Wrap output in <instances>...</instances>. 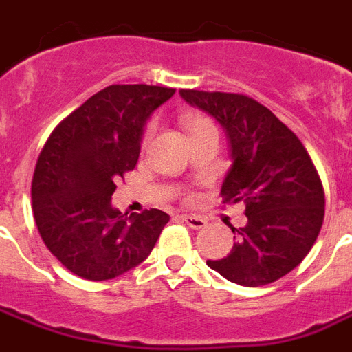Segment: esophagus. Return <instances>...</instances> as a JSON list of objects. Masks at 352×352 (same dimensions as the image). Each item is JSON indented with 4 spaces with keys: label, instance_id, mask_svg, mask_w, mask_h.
I'll return each instance as SVG.
<instances>
[{
    "label": "esophagus",
    "instance_id": "34e87169",
    "mask_svg": "<svg viewBox=\"0 0 352 352\" xmlns=\"http://www.w3.org/2000/svg\"><path fill=\"white\" fill-rule=\"evenodd\" d=\"M182 221L190 226L191 230H202V228L208 224V222H206V219H202V217H197V215H182Z\"/></svg>",
    "mask_w": 352,
    "mask_h": 352
}]
</instances>
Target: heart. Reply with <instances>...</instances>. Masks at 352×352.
<instances>
[{
    "mask_svg": "<svg viewBox=\"0 0 352 352\" xmlns=\"http://www.w3.org/2000/svg\"><path fill=\"white\" fill-rule=\"evenodd\" d=\"M182 124H184L186 131H188V137L197 135V133H201V131L206 130V128L213 126L210 119H206V117L202 116H197V113H186V116H182ZM151 131H153V128L150 126L146 130V133H144V139H142L144 144L150 141Z\"/></svg>",
    "mask_w": 352,
    "mask_h": 352,
    "instance_id": "heart-1",
    "label": "heart"
}]
</instances>
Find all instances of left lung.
Masks as SVG:
<instances>
[{"mask_svg": "<svg viewBox=\"0 0 352 352\" xmlns=\"http://www.w3.org/2000/svg\"><path fill=\"white\" fill-rule=\"evenodd\" d=\"M179 94L226 131L231 166L221 193L226 202L245 204V226L231 228L236 233L231 253L208 265L239 285L271 284L304 260L324 222V188L315 164L298 137L251 97Z\"/></svg>", "mask_w": 352, "mask_h": 352, "instance_id": "obj_1", "label": "left lung"}]
</instances>
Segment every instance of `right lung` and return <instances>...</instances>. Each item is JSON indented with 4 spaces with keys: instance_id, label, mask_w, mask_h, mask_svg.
<instances>
[{
    "instance_id": "obj_1",
    "label": "right lung",
    "mask_w": 352,
    "mask_h": 352,
    "mask_svg": "<svg viewBox=\"0 0 352 352\" xmlns=\"http://www.w3.org/2000/svg\"><path fill=\"white\" fill-rule=\"evenodd\" d=\"M173 88L111 85L52 131L37 159L32 210L43 242L81 278L110 280L148 258L170 215L126 217L111 206L116 182L135 168L144 128Z\"/></svg>"
}]
</instances>
